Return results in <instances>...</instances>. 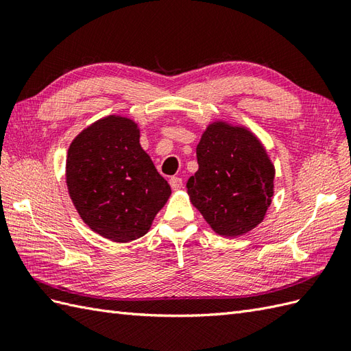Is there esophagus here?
Listing matches in <instances>:
<instances>
[{"mask_svg":"<svg viewBox=\"0 0 351 351\" xmlns=\"http://www.w3.org/2000/svg\"><path fill=\"white\" fill-rule=\"evenodd\" d=\"M170 186H172V190L173 191H179L182 188V179L181 178H178V176H173V178H170Z\"/></svg>","mask_w":351,"mask_h":351,"instance_id":"34e87169","label":"esophagus"}]
</instances>
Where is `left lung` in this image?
<instances>
[{
	"mask_svg": "<svg viewBox=\"0 0 351 351\" xmlns=\"http://www.w3.org/2000/svg\"><path fill=\"white\" fill-rule=\"evenodd\" d=\"M199 170L186 193L210 228L239 237L265 218L274 194L276 169L256 134L243 124L213 120L195 148Z\"/></svg>",
	"mask_w": 351,
	"mask_h": 351,
	"instance_id": "8db88e82",
	"label": "left lung"
}]
</instances>
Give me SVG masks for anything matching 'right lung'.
Instances as JSON below:
<instances>
[{"mask_svg": "<svg viewBox=\"0 0 351 351\" xmlns=\"http://www.w3.org/2000/svg\"><path fill=\"white\" fill-rule=\"evenodd\" d=\"M139 124L111 114L71 142L65 179L87 227L111 241L145 236L172 190L139 143Z\"/></svg>", "mask_w": 351, "mask_h": 351, "instance_id": "add662e5", "label": "right lung"}]
</instances>
